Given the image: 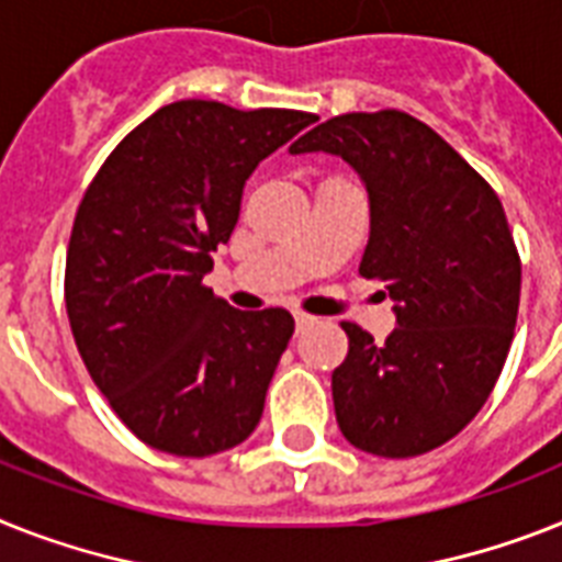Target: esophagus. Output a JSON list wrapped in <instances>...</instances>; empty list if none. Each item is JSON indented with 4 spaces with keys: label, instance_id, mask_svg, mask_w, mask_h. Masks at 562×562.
<instances>
[{
    "label": "esophagus",
    "instance_id": "obj_1",
    "mask_svg": "<svg viewBox=\"0 0 562 562\" xmlns=\"http://www.w3.org/2000/svg\"><path fill=\"white\" fill-rule=\"evenodd\" d=\"M292 318H295V327H299V330H304V327H310V324L315 322L313 315L307 313H292Z\"/></svg>",
    "mask_w": 562,
    "mask_h": 562
}]
</instances>
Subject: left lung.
Masks as SVG:
<instances>
[{
    "label": "left lung",
    "instance_id": "1",
    "mask_svg": "<svg viewBox=\"0 0 562 562\" xmlns=\"http://www.w3.org/2000/svg\"><path fill=\"white\" fill-rule=\"evenodd\" d=\"M290 151H327L359 171L370 201L359 272L384 281L396 313L384 345L341 324L338 428L373 457L434 451L480 414L512 347L522 267L503 203L430 125L396 109L327 120Z\"/></svg>",
    "mask_w": 562,
    "mask_h": 562
}]
</instances>
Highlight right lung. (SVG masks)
Returning a JSON list of instances; mask_svg holds the SVG:
<instances>
[{"mask_svg": "<svg viewBox=\"0 0 562 562\" xmlns=\"http://www.w3.org/2000/svg\"><path fill=\"white\" fill-rule=\"evenodd\" d=\"M310 123L307 111L180 100L125 134L82 194L65 258L74 341L114 414L157 451L212 457L261 422L295 322L229 307L203 276L255 166Z\"/></svg>", "mask_w": 562, "mask_h": 562, "instance_id": "right-lung-1", "label": "right lung"}]
</instances>
